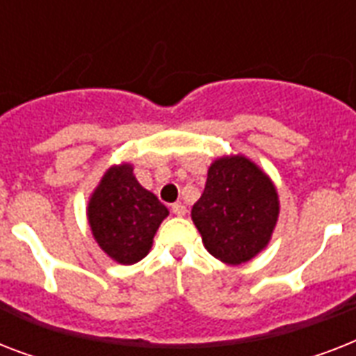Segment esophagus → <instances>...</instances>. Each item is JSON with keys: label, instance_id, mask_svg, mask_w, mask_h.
<instances>
[{"label": "esophagus", "instance_id": "esophagus-1", "mask_svg": "<svg viewBox=\"0 0 356 356\" xmlns=\"http://www.w3.org/2000/svg\"><path fill=\"white\" fill-rule=\"evenodd\" d=\"M172 212L175 214V216L181 218V216H184V214H186V207H184L183 203H173Z\"/></svg>", "mask_w": 356, "mask_h": 356}]
</instances>
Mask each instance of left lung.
Here are the masks:
<instances>
[{
  "mask_svg": "<svg viewBox=\"0 0 356 356\" xmlns=\"http://www.w3.org/2000/svg\"><path fill=\"white\" fill-rule=\"evenodd\" d=\"M279 216L275 186L245 156L220 159L209 168L192 220L212 257L242 264L266 248Z\"/></svg>",
  "mask_w": 356,
  "mask_h": 356,
  "instance_id": "left-lung-1",
  "label": "left lung"
}]
</instances>
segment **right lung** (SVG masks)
I'll return each instance as SVG.
<instances>
[{
    "mask_svg": "<svg viewBox=\"0 0 356 356\" xmlns=\"http://www.w3.org/2000/svg\"><path fill=\"white\" fill-rule=\"evenodd\" d=\"M166 216V207L140 186L129 164L111 168L88 203L96 242L120 264H134L149 253Z\"/></svg>",
    "mask_w": 356,
    "mask_h": 356,
    "instance_id": "add662e5",
    "label": "right lung"
}]
</instances>
